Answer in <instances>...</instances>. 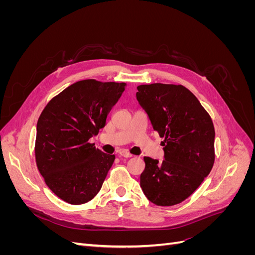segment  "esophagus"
Returning a JSON list of instances; mask_svg holds the SVG:
<instances>
[{
    "instance_id": "1",
    "label": "esophagus",
    "mask_w": 255,
    "mask_h": 255,
    "mask_svg": "<svg viewBox=\"0 0 255 255\" xmlns=\"http://www.w3.org/2000/svg\"><path fill=\"white\" fill-rule=\"evenodd\" d=\"M119 155L120 156H122V157H127V158H128V157H132L133 155L132 154H129L128 152H127V151H120L119 152Z\"/></svg>"
}]
</instances>
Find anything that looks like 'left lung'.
<instances>
[{"mask_svg":"<svg viewBox=\"0 0 255 255\" xmlns=\"http://www.w3.org/2000/svg\"><path fill=\"white\" fill-rule=\"evenodd\" d=\"M136 98L153 129L164 138V160L144 156L140 187L159 206L179 204L210 174L215 160V128L196 96L182 85L154 83L137 87Z\"/></svg>","mask_w":255,"mask_h":255,"instance_id":"left-lung-1","label":"left lung"}]
</instances>
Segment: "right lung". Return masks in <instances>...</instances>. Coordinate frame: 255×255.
I'll list each match as a JSON object with an SVG mask.
<instances>
[{
  "label": "right lung",
  "mask_w": 255,
  "mask_h": 255,
  "mask_svg": "<svg viewBox=\"0 0 255 255\" xmlns=\"http://www.w3.org/2000/svg\"><path fill=\"white\" fill-rule=\"evenodd\" d=\"M126 83L84 80L54 97L37 122L35 157L45 184L65 202L94 199L115 155L96 149L89 139L105 127Z\"/></svg>",
  "instance_id": "right-lung-1"
}]
</instances>
